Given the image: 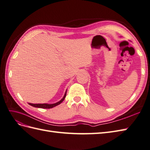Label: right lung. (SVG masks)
I'll list each match as a JSON object with an SVG mask.
<instances>
[{"label":"right lung","instance_id":"add662e5","mask_svg":"<svg viewBox=\"0 0 150 150\" xmlns=\"http://www.w3.org/2000/svg\"><path fill=\"white\" fill-rule=\"evenodd\" d=\"M66 95H67V92H66V93H65V94L64 96V97L63 98V99H61V100H60L59 102H57L56 103H54V104H32V103H28V104L30 105L33 106V107H36V108H45V109L52 108H53V107L56 106L57 105H59V104H61V103L63 101L65 97H66Z\"/></svg>","mask_w":150,"mask_h":150}]
</instances>
